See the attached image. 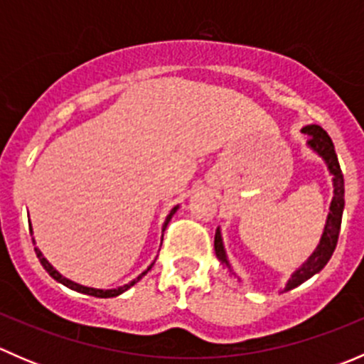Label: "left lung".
<instances>
[{
  "label": "left lung",
  "mask_w": 364,
  "mask_h": 364,
  "mask_svg": "<svg viewBox=\"0 0 364 364\" xmlns=\"http://www.w3.org/2000/svg\"><path fill=\"white\" fill-rule=\"evenodd\" d=\"M301 132L310 135V139H308V146H310V148L326 161V165H328L329 174L333 176V188H335V192L333 193H335V196H333L331 205H329V215H328V220H326V227H324V232H322L321 243L317 245L315 252L308 257L306 262H304L299 269H296L294 273H292L291 280H289L287 285H285L284 292L291 291V289H296L297 285L304 284L308 278L317 274L318 271L328 264V260L331 259L333 252H335L336 248V243H338L341 215H343V205H345L343 174H341L338 156H336L335 153V146H333L331 137H329V135L326 134V130H322L318 124H308V127H304ZM215 253L216 257H218L220 262L232 271V267H230L229 264V259H227L225 248H223L220 227L215 232Z\"/></svg>",
  "instance_id": "1"
}]
</instances>
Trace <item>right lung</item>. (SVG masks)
I'll list each match as a JSON object with an SVG mask.
<instances>
[{
	"label": "right lung",
	"instance_id": "right-lung-1",
	"mask_svg": "<svg viewBox=\"0 0 364 364\" xmlns=\"http://www.w3.org/2000/svg\"><path fill=\"white\" fill-rule=\"evenodd\" d=\"M178 208L179 205H176V208H172L171 209V213H168L167 215V218H165V223H164V229L161 230H165V227H167V223L171 222V218H172V215H174L176 211H178ZM29 234H31L33 236V229H31V223H29ZM33 240V237H31ZM33 243H35V240H33ZM35 252H36V257H38V260H40V264H42L43 266V269L47 271V273L50 274V277L54 278V280L56 282H60V284H63L65 287H68V289H72V291H77V292H82V294H87V296H95V297H116V296H119V294H123L124 291H128V289L132 287V285H135L137 284L139 280H141L142 277H144L146 273H148L149 269H151L153 267V264L155 262H151V266L148 267V269L144 271V273H141L139 274L137 278H135V280H132L130 284H127V285H123V287H117V289H93V287H86V285H80V284H75V282H72V280H68V278H65L63 274L60 273V271H56L54 269L53 266H50V262L49 260L46 259V257L42 255V252L38 250V248L35 247Z\"/></svg>",
	"mask_w": 364,
	"mask_h": 364
}]
</instances>
